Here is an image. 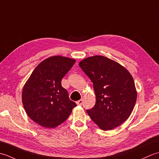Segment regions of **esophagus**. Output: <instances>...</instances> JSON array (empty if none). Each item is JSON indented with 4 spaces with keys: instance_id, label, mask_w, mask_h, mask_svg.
<instances>
[{
    "instance_id": "esophagus-1",
    "label": "esophagus",
    "mask_w": 159,
    "mask_h": 159,
    "mask_svg": "<svg viewBox=\"0 0 159 159\" xmlns=\"http://www.w3.org/2000/svg\"><path fill=\"white\" fill-rule=\"evenodd\" d=\"M83 102V100L81 99V100H79V101H77L76 104H78V105H82Z\"/></svg>"
}]
</instances>
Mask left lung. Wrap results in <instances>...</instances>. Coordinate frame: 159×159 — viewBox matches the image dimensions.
<instances>
[{
    "label": "left lung",
    "instance_id": "1",
    "mask_svg": "<svg viewBox=\"0 0 159 159\" xmlns=\"http://www.w3.org/2000/svg\"><path fill=\"white\" fill-rule=\"evenodd\" d=\"M79 66L93 83L96 104L88 113L101 129L119 126L131 114L137 100L134 80L119 63L103 56L81 61Z\"/></svg>",
    "mask_w": 159,
    "mask_h": 159
}]
</instances>
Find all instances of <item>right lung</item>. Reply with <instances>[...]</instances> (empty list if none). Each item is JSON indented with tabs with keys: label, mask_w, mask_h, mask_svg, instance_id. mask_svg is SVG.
Returning <instances> with one entry per match:
<instances>
[{
	"label": "right lung",
	"mask_w": 159,
	"mask_h": 159,
	"mask_svg": "<svg viewBox=\"0 0 159 159\" xmlns=\"http://www.w3.org/2000/svg\"><path fill=\"white\" fill-rule=\"evenodd\" d=\"M75 60L53 56L37 66L22 91V103L29 117L45 128H55L65 121L76 104L69 98L61 79Z\"/></svg>",
	"instance_id": "obj_1"
}]
</instances>
